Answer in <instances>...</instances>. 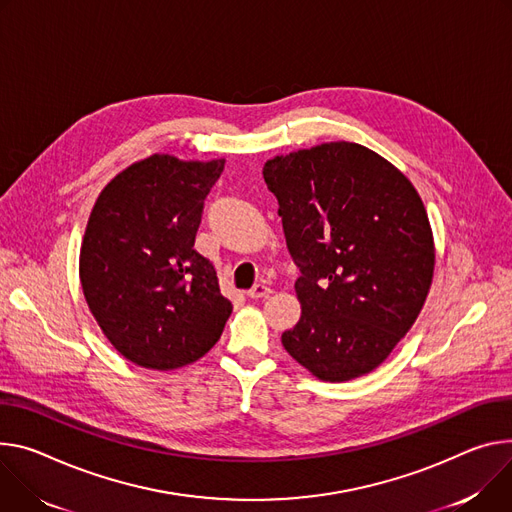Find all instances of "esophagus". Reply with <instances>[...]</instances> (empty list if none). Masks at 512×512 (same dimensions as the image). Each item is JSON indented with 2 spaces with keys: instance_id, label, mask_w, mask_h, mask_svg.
Here are the masks:
<instances>
[{
  "instance_id": "34e87169",
  "label": "esophagus",
  "mask_w": 512,
  "mask_h": 512,
  "mask_svg": "<svg viewBox=\"0 0 512 512\" xmlns=\"http://www.w3.org/2000/svg\"><path fill=\"white\" fill-rule=\"evenodd\" d=\"M269 294H271V288H269V286H265V284H257V286H253V288L247 292V296H249V298H253V300L267 298Z\"/></svg>"
}]
</instances>
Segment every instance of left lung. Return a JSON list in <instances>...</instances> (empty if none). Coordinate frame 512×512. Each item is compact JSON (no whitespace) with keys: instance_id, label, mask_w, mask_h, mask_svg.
Wrapping results in <instances>:
<instances>
[{"instance_id":"1","label":"left lung","mask_w":512,"mask_h":512,"mask_svg":"<svg viewBox=\"0 0 512 512\" xmlns=\"http://www.w3.org/2000/svg\"><path fill=\"white\" fill-rule=\"evenodd\" d=\"M300 267L286 351L322 382L382 365L429 296L435 243L410 179L371 149L337 141L263 165Z\"/></svg>"}]
</instances>
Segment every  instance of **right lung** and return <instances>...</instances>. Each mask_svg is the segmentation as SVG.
Returning a JSON list of instances; mask_svg holds the SVG:
<instances>
[{
  "label": "right lung",
  "instance_id": "right-lung-1",
  "mask_svg": "<svg viewBox=\"0 0 512 512\" xmlns=\"http://www.w3.org/2000/svg\"><path fill=\"white\" fill-rule=\"evenodd\" d=\"M224 159L155 153L120 171L89 214L79 253L85 302L112 347L147 369L204 357L232 304L194 249L202 208Z\"/></svg>",
  "mask_w": 512,
  "mask_h": 512
}]
</instances>
